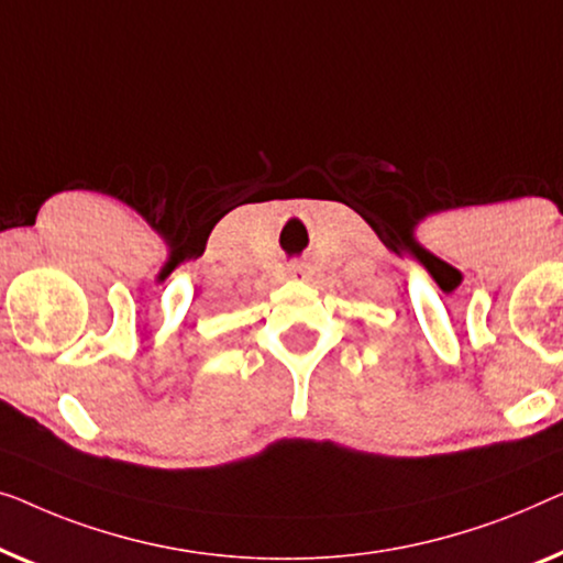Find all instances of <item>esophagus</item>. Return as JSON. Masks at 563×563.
Returning <instances> with one entry per match:
<instances>
[{
    "mask_svg": "<svg viewBox=\"0 0 563 563\" xmlns=\"http://www.w3.org/2000/svg\"><path fill=\"white\" fill-rule=\"evenodd\" d=\"M288 275H290V278H292V280H303V278H306V275H308V273H306V267H303V265H298V263H292V265H290V267H288Z\"/></svg>",
    "mask_w": 563,
    "mask_h": 563,
    "instance_id": "34e87169",
    "label": "esophagus"
}]
</instances>
